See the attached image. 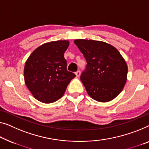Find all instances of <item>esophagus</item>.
<instances>
[{
	"mask_svg": "<svg viewBox=\"0 0 149 149\" xmlns=\"http://www.w3.org/2000/svg\"><path fill=\"white\" fill-rule=\"evenodd\" d=\"M75 75H76V77H79V75H80V71H77L75 72Z\"/></svg>",
	"mask_w": 149,
	"mask_h": 149,
	"instance_id": "esophagus-1",
	"label": "esophagus"
}]
</instances>
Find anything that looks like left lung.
<instances>
[{"label":"left lung","instance_id":"left-lung-1","mask_svg":"<svg viewBox=\"0 0 149 149\" xmlns=\"http://www.w3.org/2000/svg\"><path fill=\"white\" fill-rule=\"evenodd\" d=\"M77 46L87 61L80 79L88 94L100 102L114 99L125 85L128 66L116 48L104 41L76 39Z\"/></svg>","mask_w":149,"mask_h":149}]
</instances>
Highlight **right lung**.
<instances>
[{"label": "right lung", "instance_id": "1", "mask_svg": "<svg viewBox=\"0 0 149 149\" xmlns=\"http://www.w3.org/2000/svg\"><path fill=\"white\" fill-rule=\"evenodd\" d=\"M70 42L59 40L44 43L33 51L25 62L24 78L35 99L49 104L63 96L70 81L75 77L67 70L64 53Z\"/></svg>", "mask_w": 149, "mask_h": 149}]
</instances>
